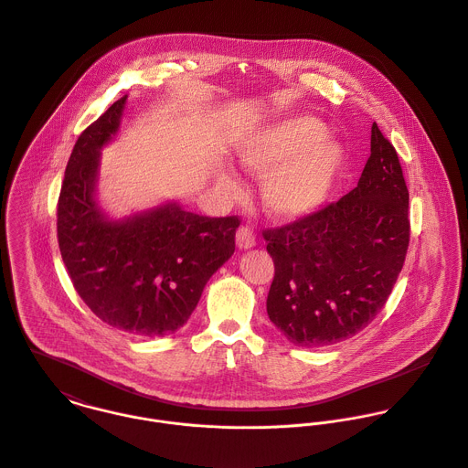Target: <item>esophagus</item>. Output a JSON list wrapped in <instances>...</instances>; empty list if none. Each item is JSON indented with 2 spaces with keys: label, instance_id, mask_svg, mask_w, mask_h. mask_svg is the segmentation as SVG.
<instances>
[{
  "label": "esophagus",
  "instance_id": "34e87169",
  "mask_svg": "<svg viewBox=\"0 0 468 468\" xmlns=\"http://www.w3.org/2000/svg\"><path fill=\"white\" fill-rule=\"evenodd\" d=\"M236 245L239 250H249L256 245V236L249 227H239L236 232Z\"/></svg>",
  "mask_w": 468,
  "mask_h": 468
}]
</instances>
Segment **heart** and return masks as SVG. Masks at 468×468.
Listing matches in <instances>:
<instances>
[{
  "mask_svg": "<svg viewBox=\"0 0 468 468\" xmlns=\"http://www.w3.org/2000/svg\"><path fill=\"white\" fill-rule=\"evenodd\" d=\"M236 157L247 174L265 176L263 207L278 221H298L321 210L345 166L343 147L324 136V125L312 116L271 125L243 142ZM216 183L230 196L239 192V183L225 170Z\"/></svg>",
  "mask_w": 468,
  "mask_h": 468,
  "instance_id": "obj_1",
  "label": "heart"
}]
</instances>
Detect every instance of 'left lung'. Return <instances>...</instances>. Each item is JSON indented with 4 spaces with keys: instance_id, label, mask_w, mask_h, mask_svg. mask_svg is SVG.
I'll return each instance as SVG.
<instances>
[{
    "instance_id": "obj_1",
    "label": "left lung",
    "mask_w": 468,
    "mask_h": 468,
    "mask_svg": "<svg viewBox=\"0 0 468 468\" xmlns=\"http://www.w3.org/2000/svg\"><path fill=\"white\" fill-rule=\"evenodd\" d=\"M263 238L274 260L267 314L291 343L317 348L361 332L387 303L410 238L403 170L378 125L354 190Z\"/></svg>"
}]
</instances>
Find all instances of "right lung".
Here are the masks:
<instances>
[{
	"instance_id": "1",
	"label": "right lung",
	"mask_w": 468,
	"mask_h": 468,
	"mask_svg": "<svg viewBox=\"0 0 468 468\" xmlns=\"http://www.w3.org/2000/svg\"><path fill=\"white\" fill-rule=\"evenodd\" d=\"M127 98L78 138L58 201V241L74 289L107 324L142 337L181 328L212 274L234 254L239 219L207 218L166 199L122 218L98 199L101 151L116 140Z\"/></svg>"
}]
</instances>
